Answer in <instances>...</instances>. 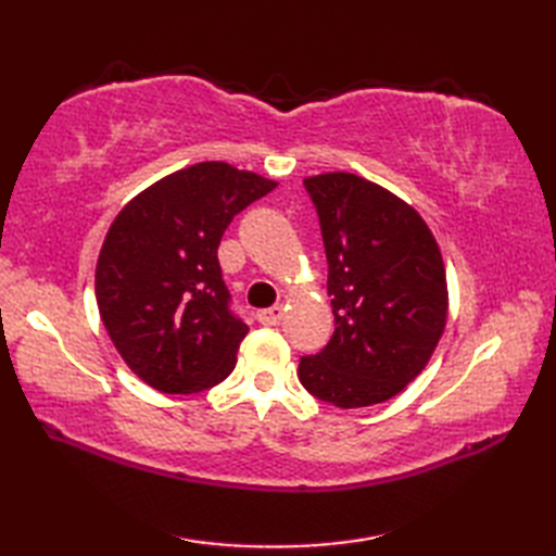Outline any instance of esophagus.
Instances as JSON below:
<instances>
[{
    "label": "esophagus",
    "mask_w": 556,
    "mask_h": 556,
    "mask_svg": "<svg viewBox=\"0 0 556 556\" xmlns=\"http://www.w3.org/2000/svg\"><path fill=\"white\" fill-rule=\"evenodd\" d=\"M285 317V305H271V308L257 311V323L263 325H277Z\"/></svg>",
    "instance_id": "34e87169"
}]
</instances>
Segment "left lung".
I'll return each mask as SVG.
<instances>
[{"label": "left lung", "mask_w": 556, "mask_h": 556, "mask_svg": "<svg viewBox=\"0 0 556 556\" xmlns=\"http://www.w3.org/2000/svg\"><path fill=\"white\" fill-rule=\"evenodd\" d=\"M327 255L334 334L301 356L299 380L339 408L396 396L428 365L446 323V277L416 210L356 174L303 181Z\"/></svg>", "instance_id": "8db88e82"}]
</instances>
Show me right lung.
Here are the masks:
<instances>
[{
	"label": "right lung",
	"mask_w": 556,
	"mask_h": 556,
	"mask_svg": "<svg viewBox=\"0 0 556 556\" xmlns=\"http://www.w3.org/2000/svg\"><path fill=\"white\" fill-rule=\"evenodd\" d=\"M275 186L227 162H200L116 215L98 257V308L116 351L150 387L193 394L233 370L248 327L217 248L231 219Z\"/></svg>",
	"instance_id": "obj_1"
}]
</instances>
